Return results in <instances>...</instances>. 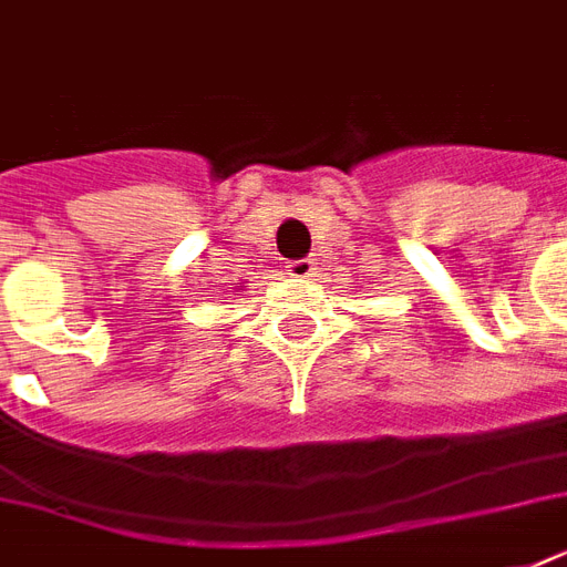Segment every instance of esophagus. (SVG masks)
<instances>
[{
    "instance_id": "1",
    "label": "esophagus",
    "mask_w": 567,
    "mask_h": 567,
    "mask_svg": "<svg viewBox=\"0 0 567 567\" xmlns=\"http://www.w3.org/2000/svg\"><path fill=\"white\" fill-rule=\"evenodd\" d=\"M315 261L311 258H300V261H288V276L291 279H297V282H306V279H311L315 276Z\"/></svg>"
}]
</instances>
